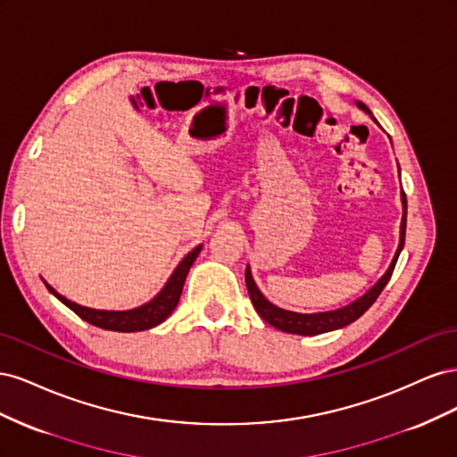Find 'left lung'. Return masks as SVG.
I'll list each match as a JSON object with an SVG mask.
<instances>
[{
	"label": "left lung",
	"mask_w": 457,
	"mask_h": 457,
	"mask_svg": "<svg viewBox=\"0 0 457 457\" xmlns=\"http://www.w3.org/2000/svg\"><path fill=\"white\" fill-rule=\"evenodd\" d=\"M356 106L361 108V110H364L366 114L371 116L370 108L364 103H356ZM371 120L378 123V120L373 118V116H371ZM398 175H400V168H398ZM400 200H403V220H400V240H398L396 253H395V257L391 261L389 269L385 270V274L381 276V278L376 284H373L362 297L354 299L353 303H349V305H345L341 309L326 311V312H294V311H286V309L276 307L274 303H270L265 295L261 294V289L257 287L253 276H252V269H250V265H247L245 267L247 294H250V299L253 303V307H255V311L259 312V316L262 318V320L269 322L276 329L286 331V334H295V336L326 334V331H334V329L345 328V326H349L351 322L358 320V318H361L373 305V303H376V299L383 292V287L386 286V282L391 280V274L395 270L396 259H398L400 252H403V247H404V237H406V195H404V190L400 192Z\"/></svg>",
	"instance_id": "left-lung-1"
}]
</instances>
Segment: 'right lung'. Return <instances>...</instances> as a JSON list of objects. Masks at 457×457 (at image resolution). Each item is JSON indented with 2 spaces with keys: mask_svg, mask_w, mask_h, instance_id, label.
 <instances>
[{
  "mask_svg": "<svg viewBox=\"0 0 457 457\" xmlns=\"http://www.w3.org/2000/svg\"><path fill=\"white\" fill-rule=\"evenodd\" d=\"M200 252H202V245H196L195 250L187 253L185 259L179 262L177 269L170 276V280L165 282V286L162 287V292L152 301L145 303V305L131 309V311H99V309L81 307V305H78V303L61 295L57 289L51 287L47 282H46V286L49 292L61 303H64L68 309L74 311L79 318H84L86 322H89L96 328L123 331V334H126V331L128 334L129 331H143V329H150V328L162 324L165 318H168L175 311L177 303H179V299H181V294H183L187 274Z\"/></svg>",
  "mask_w": 457,
  "mask_h": 457,
  "instance_id": "right-lung-1",
  "label": "right lung"
}]
</instances>
